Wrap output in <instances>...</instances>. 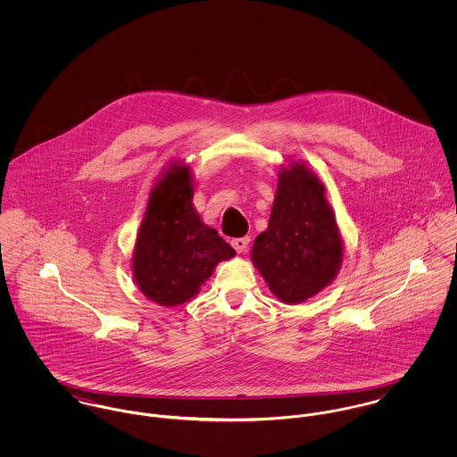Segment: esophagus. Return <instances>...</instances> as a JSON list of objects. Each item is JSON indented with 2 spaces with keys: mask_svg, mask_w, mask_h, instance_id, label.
<instances>
[{
  "mask_svg": "<svg viewBox=\"0 0 457 457\" xmlns=\"http://www.w3.org/2000/svg\"><path fill=\"white\" fill-rule=\"evenodd\" d=\"M248 245H250V239H248V237H236V239H232V246H234V250H236L237 253L246 252Z\"/></svg>",
  "mask_w": 457,
  "mask_h": 457,
  "instance_id": "esophagus-1",
  "label": "esophagus"
}]
</instances>
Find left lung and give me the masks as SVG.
<instances>
[{"label": "left lung", "instance_id": "left-lung-1", "mask_svg": "<svg viewBox=\"0 0 457 457\" xmlns=\"http://www.w3.org/2000/svg\"><path fill=\"white\" fill-rule=\"evenodd\" d=\"M324 192L304 163L281 169L269 225L252 248L270 292L287 304L319 294L341 267L343 239Z\"/></svg>", "mask_w": 457, "mask_h": 457}]
</instances>
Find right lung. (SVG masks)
<instances>
[{"label": "right lung", "instance_id": "1", "mask_svg": "<svg viewBox=\"0 0 457 457\" xmlns=\"http://www.w3.org/2000/svg\"><path fill=\"white\" fill-rule=\"evenodd\" d=\"M188 165L174 163L151 190L133 250V279L162 304L190 301L216 263L236 255L214 228L202 223L192 204Z\"/></svg>", "mask_w": 457, "mask_h": 457}]
</instances>
